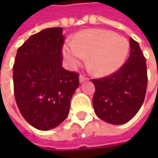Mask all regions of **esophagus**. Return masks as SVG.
I'll list each match as a JSON object with an SVG mask.
<instances>
[{"instance_id": "obj_1", "label": "esophagus", "mask_w": 158, "mask_h": 158, "mask_svg": "<svg viewBox=\"0 0 158 158\" xmlns=\"http://www.w3.org/2000/svg\"><path fill=\"white\" fill-rule=\"evenodd\" d=\"M88 78L86 77V76H84V75H80L79 76V82H84V81H86V80H88Z\"/></svg>"}]
</instances>
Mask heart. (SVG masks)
I'll list each match as a JSON object with an SVG mask.
<instances>
[{"label": "heart", "mask_w": 158, "mask_h": 158, "mask_svg": "<svg viewBox=\"0 0 158 158\" xmlns=\"http://www.w3.org/2000/svg\"><path fill=\"white\" fill-rule=\"evenodd\" d=\"M129 49L126 38L107 30L91 29L78 34L72 44L63 48V55L71 66L89 57V70L96 76L104 77L116 72L124 64Z\"/></svg>", "instance_id": "heart-1"}]
</instances>
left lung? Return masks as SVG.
Returning <instances> with one entry per match:
<instances>
[{"mask_svg": "<svg viewBox=\"0 0 158 158\" xmlns=\"http://www.w3.org/2000/svg\"><path fill=\"white\" fill-rule=\"evenodd\" d=\"M130 56L116 72L92 79L96 115L111 124H123L138 112L147 86L146 59L139 44L130 38Z\"/></svg>", "mask_w": 158, "mask_h": 158, "instance_id": "1", "label": "left lung"}]
</instances>
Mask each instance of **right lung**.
Segmentation results:
<instances>
[{"instance_id":"add662e5","label":"right lung","mask_w":158,"mask_h":158,"mask_svg":"<svg viewBox=\"0 0 158 158\" xmlns=\"http://www.w3.org/2000/svg\"><path fill=\"white\" fill-rule=\"evenodd\" d=\"M62 27H54L31 35L18 48L13 68L18 109L28 123L42 131L68 117L79 84L77 72L62 68Z\"/></svg>"}]
</instances>
